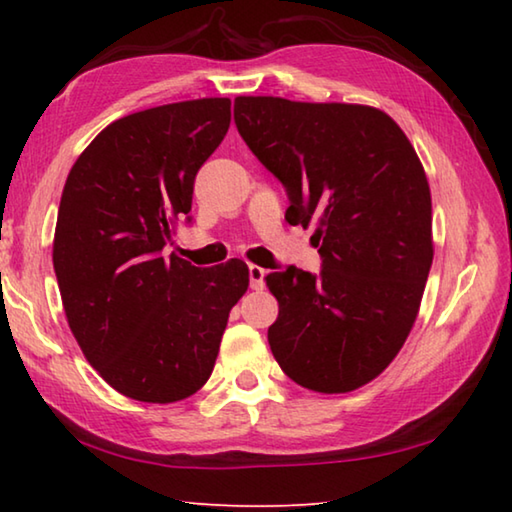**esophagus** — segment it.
<instances>
[{
	"label": "esophagus",
	"mask_w": 512,
	"mask_h": 512,
	"mask_svg": "<svg viewBox=\"0 0 512 512\" xmlns=\"http://www.w3.org/2000/svg\"><path fill=\"white\" fill-rule=\"evenodd\" d=\"M264 277H266V271H264L262 266H255V264L248 266L250 288H255V291H259V288H264Z\"/></svg>",
	"instance_id": "obj_1"
}]
</instances>
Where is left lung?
<instances>
[{
    "mask_svg": "<svg viewBox=\"0 0 512 512\" xmlns=\"http://www.w3.org/2000/svg\"><path fill=\"white\" fill-rule=\"evenodd\" d=\"M235 125L284 185L288 224L313 221L320 246L318 275L286 266L264 277L280 302L273 356L313 392L358 389L401 351L430 273L423 165L403 129L365 105L239 96Z\"/></svg>",
    "mask_w": 512,
    "mask_h": 512,
    "instance_id": "left-lung-1",
    "label": "left lung"
}]
</instances>
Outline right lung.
I'll list each match as a JSON object with an SVG mask.
<instances>
[{
	"instance_id": "obj_1",
	"label": "right lung",
	"mask_w": 512,
	"mask_h": 512,
	"mask_svg": "<svg viewBox=\"0 0 512 512\" xmlns=\"http://www.w3.org/2000/svg\"><path fill=\"white\" fill-rule=\"evenodd\" d=\"M228 127V98L136 111L102 129L64 183L53 239L64 313L91 367L134 401L206 385L248 288L241 259L199 268L163 253Z\"/></svg>"
}]
</instances>
